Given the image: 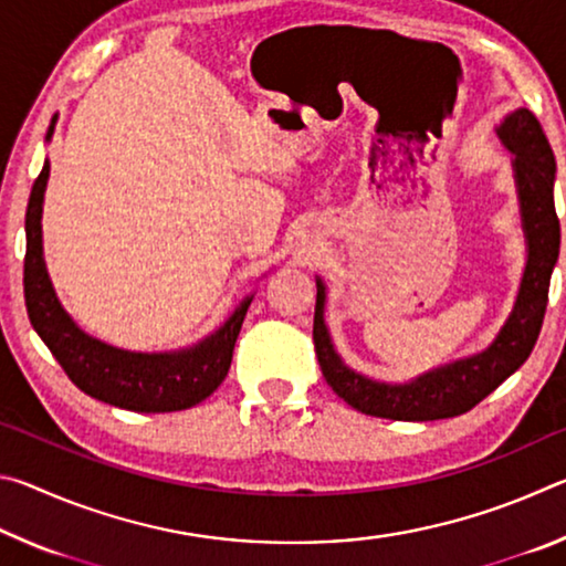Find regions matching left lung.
<instances>
[{
    "mask_svg": "<svg viewBox=\"0 0 566 566\" xmlns=\"http://www.w3.org/2000/svg\"><path fill=\"white\" fill-rule=\"evenodd\" d=\"M504 145L514 151L516 187L530 260L512 317L486 352L429 371L405 387H389L354 375L334 352L324 327V284L317 282L314 306V352L327 385L361 415L432 421L464 415L514 375L530 357L542 332L549 302V280L559 256V217L554 209V151L539 119L530 109H516L500 127Z\"/></svg>",
    "mask_w": 566,
    "mask_h": 566,
    "instance_id": "8db88e82",
    "label": "left lung"
}]
</instances>
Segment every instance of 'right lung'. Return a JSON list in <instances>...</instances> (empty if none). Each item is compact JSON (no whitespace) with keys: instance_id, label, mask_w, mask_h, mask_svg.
Wrapping results in <instances>:
<instances>
[{"instance_id":"add662e5","label":"right lung","mask_w":566,"mask_h":566,"mask_svg":"<svg viewBox=\"0 0 566 566\" xmlns=\"http://www.w3.org/2000/svg\"><path fill=\"white\" fill-rule=\"evenodd\" d=\"M52 129L54 122L46 137H52ZM46 177H50V161H44L40 177L34 179L24 217V304L36 334L62 364L66 377L94 399L119 409L147 411V415L199 405L224 381L252 300H244L222 329L187 352L134 354L87 337L56 302L42 260V199Z\"/></svg>"}]
</instances>
